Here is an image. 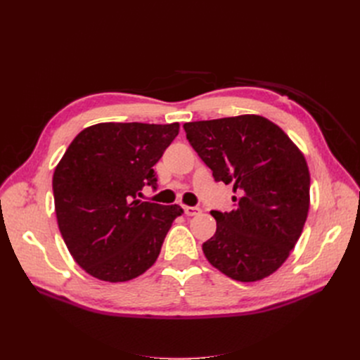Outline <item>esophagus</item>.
Returning a JSON list of instances; mask_svg holds the SVG:
<instances>
[{"label": "esophagus", "instance_id": "esophagus-1", "mask_svg": "<svg viewBox=\"0 0 360 360\" xmlns=\"http://www.w3.org/2000/svg\"><path fill=\"white\" fill-rule=\"evenodd\" d=\"M183 210H184V214L186 216H195V214H198L201 210H200V207H195V205H184L183 207Z\"/></svg>", "mask_w": 360, "mask_h": 360}]
</instances>
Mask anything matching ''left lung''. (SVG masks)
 <instances>
[{
  "instance_id": "1",
  "label": "left lung",
  "mask_w": 360,
  "mask_h": 360,
  "mask_svg": "<svg viewBox=\"0 0 360 360\" xmlns=\"http://www.w3.org/2000/svg\"><path fill=\"white\" fill-rule=\"evenodd\" d=\"M216 181L233 184L231 212L212 210L216 233L202 243L209 263L252 282L278 270L299 240L309 209V171L279 126L259 115L183 124Z\"/></svg>"
}]
</instances>
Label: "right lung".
I'll use <instances>...</instances> for the list:
<instances>
[{"label": "right lung", "instance_id": "add662e5", "mask_svg": "<svg viewBox=\"0 0 360 360\" xmlns=\"http://www.w3.org/2000/svg\"><path fill=\"white\" fill-rule=\"evenodd\" d=\"M179 123H101L84 129L53 171L60 233L86 274L124 282L155 264L179 205L136 200L158 188L153 167Z\"/></svg>", "mask_w": 360, "mask_h": 360}]
</instances>
